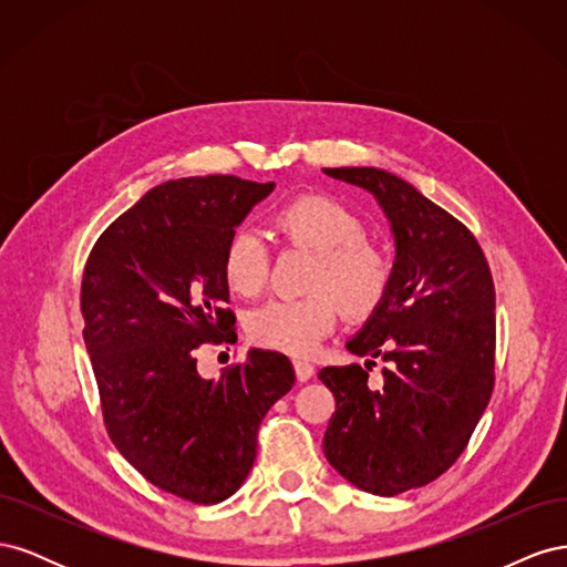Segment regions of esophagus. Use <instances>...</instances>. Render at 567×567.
Here are the masks:
<instances>
[{
  "label": "esophagus",
  "mask_w": 567,
  "mask_h": 567,
  "mask_svg": "<svg viewBox=\"0 0 567 567\" xmlns=\"http://www.w3.org/2000/svg\"><path fill=\"white\" fill-rule=\"evenodd\" d=\"M293 369H296V375H298V381H300V383L310 381L312 375H315V367H312L310 362H305V359H296V362H293Z\"/></svg>",
  "instance_id": "1"
}]
</instances>
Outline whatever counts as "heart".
<instances>
[{
    "instance_id": "obj_1",
    "label": "heart",
    "mask_w": 567,
    "mask_h": 567,
    "mask_svg": "<svg viewBox=\"0 0 567 567\" xmlns=\"http://www.w3.org/2000/svg\"><path fill=\"white\" fill-rule=\"evenodd\" d=\"M284 241L312 250L305 288L310 296L271 300L250 312L248 338L255 346L290 357L312 354L342 312L352 319L373 315L392 286L390 255L364 236V221L348 205L326 194H302L271 215ZM269 260L252 231H236L221 250V279L231 293L255 298L267 286Z\"/></svg>"
}]
</instances>
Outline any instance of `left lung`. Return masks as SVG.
I'll return each instance as SVG.
<instances>
[{"label": "left lung", "mask_w": 567, "mask_h": 567, "mask_svg": "<svg viewBox=\"0 0 567 567\" xmlns=\"http://www.w3.org/2000/svg\"><path fill=\"white\" fill-rule=\"evenodd\" d=\"M323 173L375 196L398 248L388 298L346 346L371 357L367 369L319 371L336 398L323 454L359 489L394 496L454 466L492 398L494 281L471 229L409 182L375 167ZM375 355L379 389L368 383Z\"/></svg>", "instance_id": "left-lung-1"}]
</instances>
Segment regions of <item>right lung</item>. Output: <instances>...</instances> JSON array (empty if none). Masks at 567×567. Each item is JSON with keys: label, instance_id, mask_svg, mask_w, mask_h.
Returning a JSON list of instances; mask_svg holds the SVG:
<instances>
[{"label": "right lung", "instance_id": "right-lung-1", "mask_svg": "<svg viewBox=\"0 0 567 567\" xmlns=\"http://www.w3.org/2000/svg\"><path fill=\"white\" fill-rule=\"evenodd\" d=\"M271 188L234 175L153 186L99 236L82 274V336L109 437L151 485L194 504L244 485L265 414L296 383L290 359L271 350H250L217 381L196 369L203 342H236L221 250Z\"/></svg>", "mask_w": 567, "mask_h": 567}]
</instances>
